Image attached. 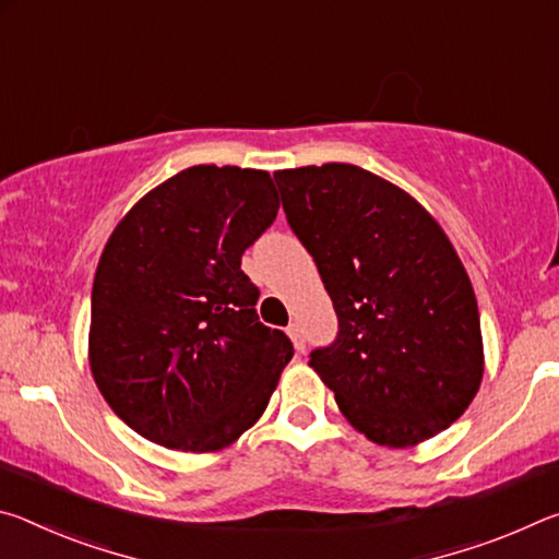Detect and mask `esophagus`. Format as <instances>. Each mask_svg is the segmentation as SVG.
Masks as SVG:
<instances>
[{"label":"esophagus","instance_id":"obj_1","mask_svg":"<svg viewBox=\"0 0 559 559\" xmlns=\"http://www.w3.org/2000/svg\"><path fill=\"white\" fill-rule=\"evenodd\" d=\"M286 333L290 335L293 345H296L298 353H306V337H302V330H300V325H298V323H290V325L286 328Z\"/></svg>","mask_w":559,"mask_h":559}]
</instances>
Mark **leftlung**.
Listing matches in <instances>:
<instances>
[{
	"label": "left lung",
	"mask_w": 559,
	"mask_h": 559,
	"mask_svg": "<svg viewBox=\"0 0 559 559\" xmlns=\"http://www.w3.org/2000/svg\"><path fill=\"white\" fill-rule=\"evenodd\" d=\"M273 177L337 313L335 343L308 365L340 412L392 449L449 429L484 380L476 293L449 236L412 194L357 165Z\"/></svg>",
	"instance_id": "left-lung-1"
}]
</instances>
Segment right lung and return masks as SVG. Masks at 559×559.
<instances>
[{
  "mask_svg": "<svg viewBox=\"0 0 559 559\" xmlns=\"http://www.w3.org/2000/svg\"><path fill=\"white\" fill-rule=\"evenodd\" d=\"M278 214L263 169L197 165L147 192L110 234L91 293V372L140 437L229 447L259 421L293 345L257 316L241 257Z\"/></svg>",
  "mask_w": 559,
  "mask_h": 559,
  "instance_id": "add662e5",
  "label": "right lung"
}]
</instances>
